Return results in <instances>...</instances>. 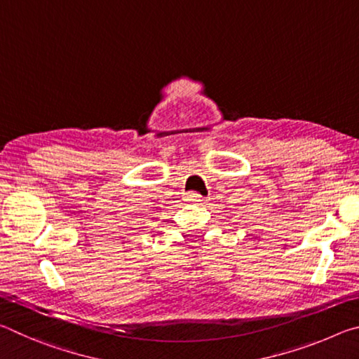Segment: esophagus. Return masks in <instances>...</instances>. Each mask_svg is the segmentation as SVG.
<instances>
[{
  "label": "esophagus",
  "instance_id": "34e87169",
  "mask_svg": "<svg viewBox=\"0 0 359 359\" xmlns=\"http://www.w3.org/2000/svg\"><path fill=\"white\" fill-rule=\"evenodd\" d=\"M185 201H188V203H201L203 201V196L199 193L190 191V193L185 194Z\"/></svg>",
  "mask_w": 359,
  "mask_h": 359
}]
</instances>
